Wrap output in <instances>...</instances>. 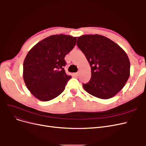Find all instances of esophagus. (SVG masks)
<instances>
[{
    "label": "esophagus",
    "instance_id": "1",
    "mask_svg": "<svg viewBox=\"0 0 146 146\" xmlns=\"http://www.w3.org/2000/svg\"><path fill=\"white\" fill-rule=\"evenodd\" d=\"M79 74H80V72H77L76 73H74V76L76 77H78L79 76Z\"/></svg>",
    "mask_w": 146,
    "mask_h": 146
}]
</instances>
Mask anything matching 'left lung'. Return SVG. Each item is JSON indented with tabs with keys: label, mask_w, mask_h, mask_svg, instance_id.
Instances as JSON below:
<instances>
[{
	"label": "left lung",
	"mask_w": 146,
	"mask_h": 146,
	"mask_svg": "<svg viewBox=\"0 0 146 146\" xmlns=\"http://www.w3.org/2000/svg\"><path fill=\"white\" fill-rule=\"evenodd\" d=\"M77 38V46L91 67V77L83 84L84 90L99 99L113 98L130 77V63L126 52L102 35H84Z\"/></svg>",
	"instance_id": "left-lung-1"
}]
</instances>
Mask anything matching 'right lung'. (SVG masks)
<instances>
[{
    "label": "right lung",
    "mask_w": 146,
    "mask_h": 146,
    "mask_svg": "<svg viewBox=\"0 0 146 146\" xmlns=\"http://www.w3.org/2000/svg\"><path fill=\"white\" fill-rule=\"evenodd\" d=\"M77 37L54 35L35 45L24 61L23 78L35 98L49 101L62 93L71 76L66 74L65 56L76 44Z\"/></svg>",
    "instance_id": "obj_1"
}]
</instances>
